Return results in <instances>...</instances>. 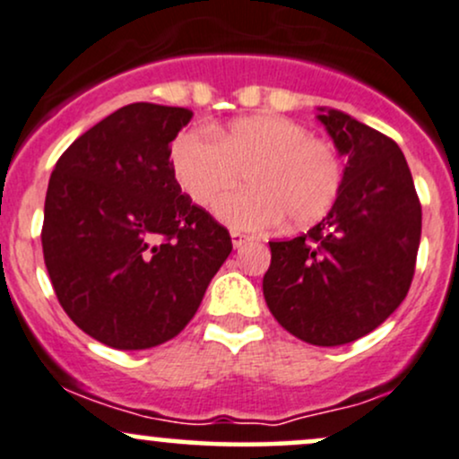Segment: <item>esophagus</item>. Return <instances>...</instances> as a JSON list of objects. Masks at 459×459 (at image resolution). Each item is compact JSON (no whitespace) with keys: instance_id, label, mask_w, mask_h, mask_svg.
<instances>
[{"instance_id":"esophagus-1","label":"esophagus","mask_w":459,"mask_h":459,"mask_svg":"<svg viewBox=\"0 0 459 459\" xmlns=\"http://www.w3.org/2000/svg\"><path fill=\"white\" fill-rule=\"evenodd\" d=\"M253 236L249 234H242V231H231V242H234L236 249H240L242 245H247V242H251Z\"/></svg>"}]
</instances>
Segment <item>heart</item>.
<instances>
[{"label": "heart", "mask_w": 459, "mask_h": 459, "mask_svg": "<svg viewBox=\"0 0 459 459\" xmlns=\"http://www.w3.org/2000/svg\"><path fill=\"white\" fill-rule=\"evenodd\" d=\"M171 171L197 206H212L247 174L249 188L217 206L236 230H266L288 217L311 225L335 206L343 186L337 148L285 116H251L230 126L186 128L171 145Z\"/></svg>", "instance_id": "heart-1"}]
</instances>
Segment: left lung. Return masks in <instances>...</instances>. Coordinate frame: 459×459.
Listing matches in <instances>:
<instances>
[{"label": "left lung", "instance_id": "1", "mask_svg": "<svg viewBox=\"0 0 459 459\" xmlns=\"http://www.w3.org/2000/svg\"><path fill=\"white\" fill-rule=\"evenodd\" d=\"M348 156L335 206L292 240L268 242L264 299L274 320L311 346H343L378 328L414 277L421 202L400 145L348 113L320 109Z\"/></svg>", "mask_w": 459, "mask_h": 459}]
</instances>
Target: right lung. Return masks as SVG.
Instances as JSON below:
<instances>
[{
	"mask_svg": "<svg viewBox=\"0 0 459 459\" xmlns=\"http://www.w3.org/2000/svg\"><path fill=\"white\" fill-rule=\"evenodd\" d=\"M191 117L185 107H122L74 139L48 180V279L70 320L105 346L176 337L231 253L230 231L171 171V142Z\"/></svg>",
	"mask_w": 459,
	"mask_h": 459,
	"instance_id": "1",
	"label": "right lung"
}]
</instances>
